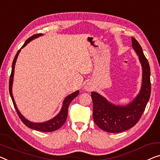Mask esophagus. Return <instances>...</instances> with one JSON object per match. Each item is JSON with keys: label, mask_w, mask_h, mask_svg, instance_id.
Returning a JSON list of instances; mask_svg holds the SVG:
<instances>
[{"label": "esophagus", "mask_w": 160, "mask_h": 160, "mask_svg": "<svg viewBox=\"0 0 160 160\" xmlns=\"http://www.w3.org/2000/svg\"><path fill=\"white\" fill-rule=\"evenodd\" d=\"M84 88L85 90H87V91H91V90H93V85L90 82H86V84L85 85Z\"/></svg>", "instance_id": "esophagus-1"}]
</instances>
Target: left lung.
<instances>
[{
    "label": "left lung",
    "instance_id": "left-lung-1",
    "mask_svg": "<svg viewBox=\"0 0 160 160\" xmlns=\"http://www.w3.org/2000/svg\"><path fill=\"white\" fill-rule=\"evenodd\" d=\"M132 42L142 66V85L139 94L126 106H117L108 103L106 98L97 92H92L90 95L93 104L92 116L95 124L109 133L124 132L137 124L144 113L151 94L149 62L137 39L132 37Z\"/></svg>",
    "mask_w": 160,
    "mask_h": 160
}]
</instances>
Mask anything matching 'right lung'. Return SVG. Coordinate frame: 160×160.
<instances>
[{"mask_svg": "<svg viewBox=\"0 0 160 160\" xmlns=\"http://www.w3.org/2000/svg\"><path fill=\"white\" fill-rule=\"evenodd\" d=\"M42 34H37L32 36V37L28 38V39L25 42L24 44L22 46L21 48L24 47L26 45H27L28 42L30 41H32V39H35L39 36H42ZM21 49H19L17 53H16L15 57H14V59L13 61V63H12V70H11V76H10V79H9V92H10V95L11 97L12 101H13L14 108H15L16 112H17V114L18 116V117L20 118L21 121L24 123V124L28 126V128H32V129L37 130V131H40V132H54V131H56L61 127L64 123H65V121L67 120V117H68V107L70 106V104L71 103V101L75 98V97L78 96V95L79 94V91L77 90V91L73 92V93L70 94V95H68V97H66V98L65 99V101L63 102V106L60 112H59V114L57 116H56L54 118L51 119L47 122H44V123H33L31 122V121H28L27 119H26L23 116L21 115L20 112L18 110L17 107H16V105L15 103V101H14L13 95H12V83H13V73H14V67H15V64H16V61L17 59L18 55L20 52Z\"/></svg>", "mask_w": 160, "mask_h": 160, "instance_id": "obj_1", "label": "right lung"}]
</instances>
